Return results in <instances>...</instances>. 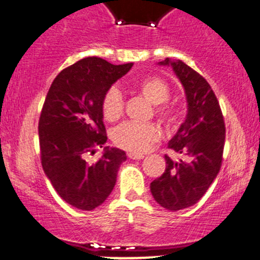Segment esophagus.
Segmentation results:
<instances>
[{
	"mask_svg": "<svg viewBox=\"0 0 260 260\" xmlns=\"http://www.w3.org/2000/svg\"><path fill=\"white\" fill-rule=\"evenodd\" d=\"M128 157H129L131 159H142L145 156H143L142 153H133V152H129V153H128Z\"/></svg>",
	"mask_w": 260,
	"mask_h": 260,
	"instance_id": "obj_1",
	"label": "esophagus"
}]
</instances>
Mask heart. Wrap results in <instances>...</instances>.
<instances>
[{
	"label": "heart",
	"mask_w": 260,
	"mask_h": 260,
	"mask_svg": "<svg viewBox=\"0 0 260 260\" xmlns=\"http://www.w3.org/2000/svg\"><path fill=\"white\" fill-rule=\"evenodd\" d=\"M136 90L153 104L154 115L166 125L174 124L176 111L166 102L170 98V86L158 77H147L137 81ZM123 96L117 88H109L102 101V113L104 119L115 122L123 114ZM159 128L153 122H125L113 132L115 146L133 153H141L149 148L159 138Z\"/></svg>",
	"instance_id": "heart-1"
}]
</instances>
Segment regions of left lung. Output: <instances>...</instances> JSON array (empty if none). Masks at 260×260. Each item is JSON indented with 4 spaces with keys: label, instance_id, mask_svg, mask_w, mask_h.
<instances>
[{
    "label": "left lung",
    "instance_id": "left-lung-1",
    "mask_svg": "<svg viewBox=\"0 0 260 260\" xmlns=\"http://www.w3.org/2000/svg\"><path fill=\"white\" fill-rule=\"evenodd\" d=\"M171 65L185 88L187 115L169 142V148L185 159H166L164 174L151 182L154 200L171 211L195 205L208 191L221 167L225 145V123L221 108L210 84L203 75L169 57L159 62Z\"/></svg>",
    "mask_w": 260,
    "mask_h": 260
}]
</instances>
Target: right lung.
I'll list each match as a JSON object with an SVG mask.
<instances>
[{"instance_id": "1", "label": "right lung", "mask_w": 260, "mask_h": 260, "mask_svg": "<svg viewBox=\"0 0 260 260\" xmlns=\"http://www.w3.org/2000/svg\"><path fill=\"white\" fill-rule=\"evenodd\" d=\"M132 65L85 57L61 70L46 94L39 119L41 165L57 195L80 210H93L107 200L127 159L124 151L108 147L95 164H88L85 156L106 145L102 101Z\"/></svg>"}]
</instances>
